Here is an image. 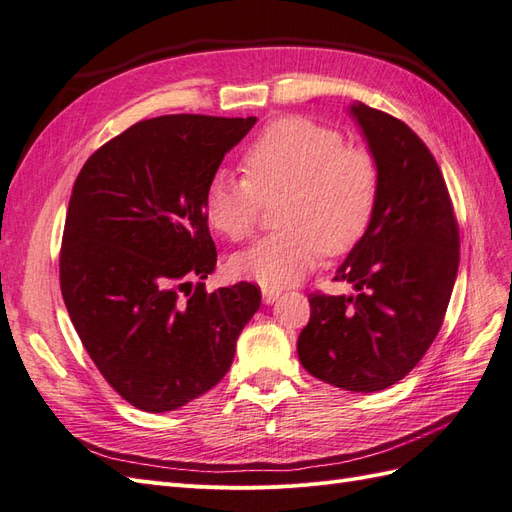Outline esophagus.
<instances>
[{
    "label": "esophagus",
    "mask_w": 512,
    "mask_h": 512,
    "mask_svg": "<svg viewBox=\"0 0 512 512\" xmlns=\"http://www.w3.org/2000/svg\"><path fill=\"white\" fill-rule=\"evenodd\" d=\"M261 296H264L266 305H272V303H277V300H279L281 290H274V287H264V290H261Z\"/></svg>",
    "instance_id": "1"
}]
</instances>
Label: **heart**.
<instances>
[{
  "label": "heart",
  "mask_w": 512,
  "mask_h": 512,
  "mask_svg": "<svg viewBox=\"0 0 512 512\" xmlns=\"http://www.w3.org/2000/svg\"><path fill=\"white\" fill-rule=\"evenodd\" d=\"M246 177L218 170L203 212L229 240H244L261 207L279 199L283 231L266 235L231 259L235 277L264 287L300 281L322 253L344 255L368 231L378 201V166L361 147H346L337 129L307 116L270 123L244 153Z\"/></svg>",
  "instance_id": "heart-1"
}]
</instances>
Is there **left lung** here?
<instances>
[{"label":"left lung","instance_id":"8db88e82","mask_svg":"<svg viewBox=\"0 0 512 512\" xmlns=\"http://www.w3.org/2000/svg\"><path fill=\"white\" fill-rule=\"evenodd\" d=\"M378 166L368 231L337 268L355 294H309L303 368L346 391L396 385L426 355L458 272V227L435 157L415 131L361 101L350 106Z\"/></svg>","mask_w":512,"mask_h":512}]
</instances>
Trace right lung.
Segmentation results:
<instances>
[{
    "label": "right lung",
    "mask_w": 512,
    "mask_h": 512,
    "mask_svg": "<svg viewBox=\"0 0 512 512\" xmlns=\"http://www.w3.org/2000/svg\"><path fill=\"white\" fill-rule=\"evenodd\" d=\"M248 119L168 114L88 157L64 222L60 287L103 378L136 409L175 411L220 383L261 305L240 281L207 294L216 268L203 196ZM192 278L195 292L186 293Z\"/></svg>",
    "instance_id": "obj_1"
}]
</instances>
